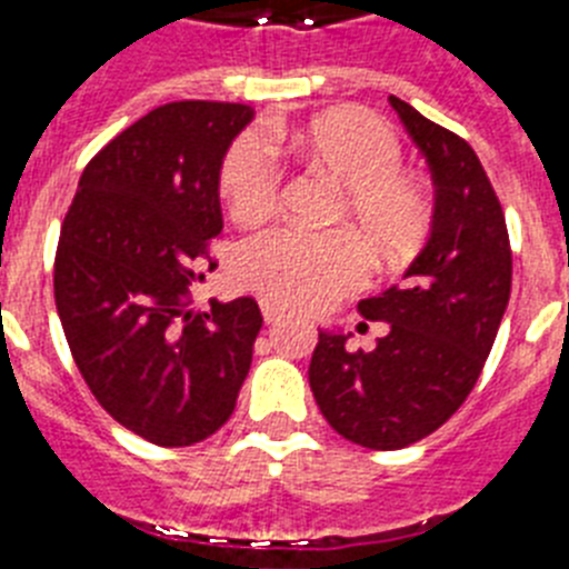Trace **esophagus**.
I'll return each instance as SVG.
<instances>
[{"mask_svg": "<svg viewBox=\"0 0 569 569\" xmlns=\"http://www.w3.org/2000/svg\"><path fill=\"white\" fill-rule=\"evenodd\" d=\"M261 316H264V321H268V325H276V321H281L284 319V313H281L279 308H276L273 301H268V299H261Z\"/></svg>", "mask_w": 569, "mask_h": 569, "instance_id": "obj_1", "label": "esophagus"}]
</instances>
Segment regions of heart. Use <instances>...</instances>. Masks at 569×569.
<instances>
[{
    "mask_svg": "<svg viewBox=\"0 0 569 569\" xmlns=\"http://www.w3.org/2000/svg\"><path fill=\"white\" fill-rule=\"evenodd\" d=\"M288 144L341 188L339 213L381 259H401L421 244L430 224V193L401 173L393 130L361 110H339L290 130ZM222 196L241 224L268 219L279 199V164L256 133L236 139L222 164ZM361 241L347 230L276 228L236 256V279L284 308L313 310L365 281Z\"/></svg>",
    "mask_w": 569,
    "mask_h": 569,
    "instance_id": "b5f03b06",
    "label": "heart"
}]
</instances>
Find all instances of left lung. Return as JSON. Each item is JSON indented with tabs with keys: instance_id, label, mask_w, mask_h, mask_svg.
Wrapping results in <instances>:
<instances>
[{
	"instance_id": "1",
	"label": "left lung",
	"mask_w": 569,
	"mask_h": 569,
	"mask_svg": "<svg viewBox=\"0 0 569 569\" xmlns=\"http://www.w3.org/2000/svg\"><path fill=\"white\" fill-rule=\"evenodd\" d=\"M390 104L433 173L430 236L401 284L359 301L365 319L387 321L376 350L350 353V336L319 330L308 370L328 425L370 450L413 445L465 405L512 281L505 213L476 150L399 97Z\"/></svg>"
}]
</instances>
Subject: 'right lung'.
Wrapping results in <instances>:
<instances>
[{"instance_id":"obj_1","label":"right lung","mask_w":569,"mask_h":569,"mask_svg":"<svg viewBox=\"0 0 569 569\" xmlns=\"http://www.w3.org/2000/svg\"><path fill=\"white\" fill-rule=\"evenodd\" d=\"M250 119L230 102L150 110L90 159L59 233L53 293L79 373L159 447L213 436L253 361V299L188 310L196 256L224 228V153Z\"/></svg>"}]
</instances>
